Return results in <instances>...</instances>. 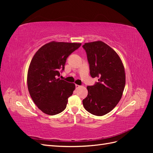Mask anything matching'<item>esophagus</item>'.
Wrapping results in <instances>:
<instances>
[{"instance_id": "obj_1", "label": "esophagus", "mask_w": 153, "mask_h": 153, "mask_svg": "<svg viewBox=\"0 0 153 153\" xmlns=\"http://www.w3.org/2000/svg\"><path fill=\"white\" fill-rule=\"evenodd\" d=\"M75 87H76V89H78V88H79L80 87V85H75Z\"/></svg>"}]
</instances>
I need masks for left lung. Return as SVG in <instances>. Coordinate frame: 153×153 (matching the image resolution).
I'll return each instance as SVG.
<instances>
[{
    "instance_id": "1",
    "label": "left lung",
    "mask_w": 153,
    "mask_h": 153,
    "mask_svg": "<svg viewBox=\"0 0 153 153\" xmlns=\"http://www.w3.org/2000/svg\"><path fill=\"white\" fill-rule=\"evenodd\" d=\"M90 75L98 82L87 86L88 94L83 105L89 113L101 116L110 112L121 100L126 76L124 68L117 53L103 41L85 43Z\"/></svg>"
}]
</instances>
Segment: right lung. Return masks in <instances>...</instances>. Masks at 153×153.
Returning a JSON list of instances; mask_svg holds the SVG:
<instances>
[{
	"mask_svg": "<svg viewBox=\"0 0 153 153\" xmlns=\"http://www.w3.org/2000/svg\"><path fill=\"white\" fill-rule=\"evenodd\" d=\"M81 43L52 42L41 47L32 58L27 74V85L34 103L43 112L53 115L66 108L75 85L61 80L67 58Z\"/></svg>",
	"mask_w": 153,
	"mask_h": 153,
	"instance_id": "add662e5",
	"label": "right lung"
}]
</instances>
